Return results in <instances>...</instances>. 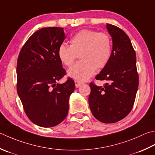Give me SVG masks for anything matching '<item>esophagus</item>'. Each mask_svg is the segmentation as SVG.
I'll list each match as a JSON object with an SVG mask.
<instances>
[{
  "mask_svg": "<svg viewBox=\"0 0 155 155\" xmlns=\"http://www.w3.org/2000/svg\"><path fill=\"white\" fill-rule=\"evenodd\" d=\"M74 83H75L76 88H78L81 85V84H83V83H82V82H80V81H77V80H75L74 81Z\"/></svg>",
  "mask_w": 155,
  "mask_h": 155,
  "instance_id": "34e87169",
  "label": "esophagus"
}]
</instances>
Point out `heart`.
Segmentation results:
<instances>
[{"label":"heart","instance_id":"heart-1","mask_svg":"<svg viewBox=\"0 0 155 155\" xmlns=\"http://www.w3.org/2000/svg\"><path fill=\"white\" fill-rule=\"evenodd\" d=\"M68 45L62 43L58 48V56L64 64L71 66L79 54L81 60L70 68L68 75L78 81H84L94 74L96 69L107 64L111 55V40L107 33L83 29L70 39Z\"/></svg>","mask_w":155,"mask_h":155}]
</instances>
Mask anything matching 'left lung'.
<instances>
[{
    "instance_id": "8db88e82",
    "label": "left lung",
    "mask_w": 155,
    "mask_h": 155,
    "mask_svg": "<svg viewBox=\"0 0 155 155\" xmlns=\"http://www.w3.org/2000/svg\"><path fill=\"white\" fill-rule=\"evenodd\" d=\"M113 42L107 64L95 77L104 87L90 83L89 104L93 116L105 124L117 122L131 111L138 87L136 56L131 41L122 29L107 23Z\"/></svg>"
}]
</instances>
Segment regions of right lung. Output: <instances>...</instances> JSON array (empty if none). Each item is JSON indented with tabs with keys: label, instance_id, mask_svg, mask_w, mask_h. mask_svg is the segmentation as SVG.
Here are the masks:
<instances>
[{
	"label": "right lung",
	"instance_id": "add662e5",
	"mask_svg": "<svg viewBox=\"0 0 155 155\" xmlns=\"http://www.w3.org/2000/svg\"><path fill=\"white\" fill-rule=\"evenodd\" d=\"M66 38L62 27L38 30L21 48L17 59V93L27 117L39 126H55L65 119L75 84L66 74L58 48Z\"/></svg>",
	"mask_w": 155,
	"mask_h": 155
}]
</instances>
